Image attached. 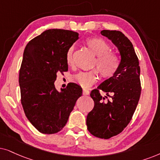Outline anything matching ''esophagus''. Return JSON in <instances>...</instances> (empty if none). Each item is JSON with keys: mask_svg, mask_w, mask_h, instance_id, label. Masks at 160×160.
<instances>
[{"mask_svg": "<svg viewBox=\"0 0 160 160\" xmlns=\"http://www.w3.org/2000/svg\"><path fill=\"white\" fill-rule=\"evenodd\" d=\"M89 93H90V91H89L88 89H86V88L82 89V94H83V95H89Z\"/></svg>", "mask_w": 160, "mask_h": 160, "instance_id": "esophagus-1", "label": "esophagus"}]
</instances>
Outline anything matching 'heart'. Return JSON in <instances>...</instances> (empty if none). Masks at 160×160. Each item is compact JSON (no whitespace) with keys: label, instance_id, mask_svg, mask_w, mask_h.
Wrapping results in <instances>:
<instances>
[{"label":"heart","instance_id":"1","mask_svg":"<svg viewBox=\"0 0 160 160\" xmlns=\"http://www.w3.org/2000/svg\"><path fill=\"white\" fill-rule=\"evenodd\" d=\"M86 44L97 57L93 63L99 70L101 76L105 79H110L117 73L120 67V59L116 53L112 52V48L105 40L99 38H91L86 40ZM74 47L67 50L66 61L68 66L73 65ZM99 72L97 69L86 72H79L72 77V81L84 88H88L98 80Z\"/></svg>","mask_w":160,"mask_h":160}]
</instances>
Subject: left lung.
Wrapping results in <instances>:
<instances>
[{
	"label": "left lung",
	"instance_id": "left-lung-1",
	"mask_svg": "<svg viewBox=\"0 0 160 160\" xmlns=\"http://www.w3.org/2000/svg\"><path fill=\"white\" fill-rule=\"evenodd\" d=\"M101 34L111 40L118 48L121 55L120 67L112 78L91 91L90 96L94 102V107L87 116L86 124L91 135L109 139L121 133L132 118L141 92L140 69L132 44L124 34L109 30H103ZM101 90L111 99L102 97Z\"/></svg>",
	"mask_w": 160,
	"mask_h": 160
}]
</instances>
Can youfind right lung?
<instances>
[{
    "label": "right lung",
    "mask_w": 160,
    "mask_h": 160,
    "mask_svg": "<svg viewBox=\"0 0 160 160\" xmlns=\"http://www.w3.org/2000/svg\"><path fill=\"white\" fill-rule=\"evenodd\" d=\"M77 32L49 29L25 47L19 74L21 103L27 118L40 132L54 134L67 123L81 87L70 82L59 92L57 73L68 71L67 50L79 39Z\"/></svg>",
    "instance_id": "add662e5"
}]
</instances>
